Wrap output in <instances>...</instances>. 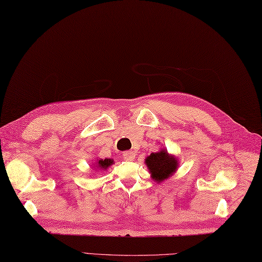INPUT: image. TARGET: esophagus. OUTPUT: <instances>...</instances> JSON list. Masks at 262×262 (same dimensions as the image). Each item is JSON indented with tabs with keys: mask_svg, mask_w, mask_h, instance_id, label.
<instances>
[{
	"mask_svg": "<svg viewBox=\"0 0 262 262\" xmlns=\"http://www.w3.org/2000/svg\"><path fill=\"white\" fill-rule=\"evenodd\" d=\"M123 158L125 160H128V162H132V160L135 159V154H134L132 150H127L123 152Z\"/></svg>",
	"mask_w": 262,
	"mask_h": 262,
	"instance_id": "34e87169",
	"label": "esophagus"
}]
</instances>
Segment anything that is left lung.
Here are the masks:
<instances>
[{"label": "left lung", "mask_w": 262, "mask_h": 262, "mask_svg": "<svg viewBox=\"0 0 262 262\" xmlns=\"http://www.w3.org/2000/svg\"><path fill=\"white\" fill-rule=\"evenodd\" d=\"M145 162L156 182L167 179L177 169L176 158L169 156L166 150L150 154V156L147 157Z\"/></svg>", "instance_id": "left-lung-1"}]
</instances>
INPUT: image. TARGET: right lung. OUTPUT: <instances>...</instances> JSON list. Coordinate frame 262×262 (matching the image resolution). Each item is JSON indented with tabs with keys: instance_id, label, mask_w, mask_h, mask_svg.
<instances>
[{
	"instance_id": "obj_1",
	"label": "right lung",
	"mask_w": 262,
	"mask_h": 262,
	"mask_svg": "<svg viewBox=\"0 0 262 262\" xmlns=\"http://www.w3.org/2000/svg\"><path fill=\"white\" fill-rule=\"evenodd\" d=\"M112 164H113V159H108V158L100 159L97 162V167L100 169H107Z\"/></svg>"
}]
</instances>
